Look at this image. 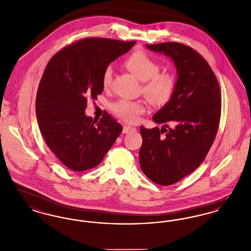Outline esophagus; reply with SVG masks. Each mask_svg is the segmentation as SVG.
Returning <instances> with one entry per match:
<instances>
[{
	"label": "esophagus",
	"mask_w": 251,
	"mask_h": 251,
	"mask_svg": "<svg viewBox=\"0 0 251 251\" xmlns=\"http://www.w3.org/2000/svg\"><path fill=\"white\" fill-rule=\"evenodd\" d=\"M135 131V128H131V127H129V126H124L123 127V133H129V132H131V131Z\"/></svg>",
	"instance_id": "1"
}]
</instances>
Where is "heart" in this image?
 I'll return each mask as SVG.
<instances>
[{
    "instance_id": "heart-1",
    "label": "heart",
    "mask_w": 251,
    "mask_h": 251,
    "mask_svg": "<svg viewBox=\"0 0 251 251\" xmlns=\"http://www.w3.org/2000/svg\"><path fill=\"white\" fill-rule=\"evenodd\" d=\"M125 67L143 81V93L152 102L165 103L174 94L177 79L174 74L160 72L159 63L143 50H135L124 61ZM113 71L110 67L105 69L102 75V86L107 88L112 82ZM113 112L120 119L129 123L138 120L139 115L145 110L141 101L121 99L112 105Z\"/></svg>"
}]
</instances>
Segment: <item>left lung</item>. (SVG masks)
I'll list each match as a JSON object with an SVG mask.
<instances>
[{"instance_id": "8db88e82", "label": "left lung", "mask_w": 251, "mask_h": 251, "mask_svg": "<svg viewBox=\"0 0 251 251\" xmlns=\"http://www.w3.org/2000/svg\"><path fill=\"white\" fill-rule=\"evenodd\" d=\"M146 46L174 61L178 79L174 94L153 116L164 127H140L139 163L151 180L171 185L200 167L209 152L219 126L221 91L208 62L191 47L178 42Z\"/></svg>"}]
</instances>
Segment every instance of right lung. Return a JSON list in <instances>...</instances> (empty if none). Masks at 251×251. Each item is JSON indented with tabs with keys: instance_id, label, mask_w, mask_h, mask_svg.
I'll list each match as a JSON object with an SVG mask.
<instances>
[{
	"instance_id": "1",
	"label": "right lung",
	"mask_w": 251,
	"mask_h": 251,
	"mask_svg": "<svg viewBox=\"0 0 251 251\" xmlns=\"http://www.w3.org/2000/svg\"><path fill=\"white\" fill-rule=\"evenodd\" d=\"M134 44L87 37L60 50L45 68L36 93L37 123L49 149L72 171L100 165L122 131L110 115L95 120L84 110L88 97L101 94L109 64Z\"/></svg>"
}]
</instances>
